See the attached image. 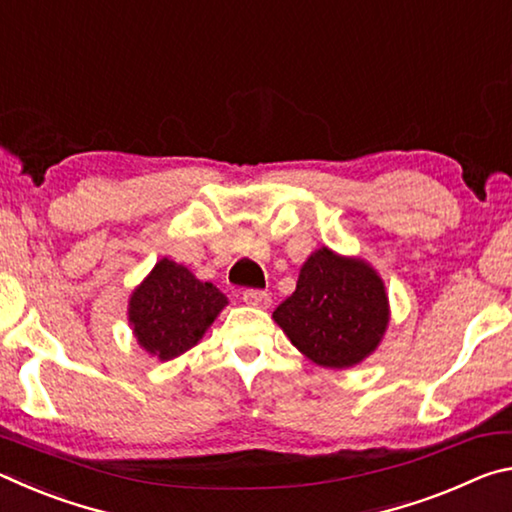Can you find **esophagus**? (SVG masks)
I'll use <instances>...</instances> for the list:
<instances>
[{
  "label": "esophagus",
  "mask_w": 512,
  "mask_h": 512,
  "mask_svg": "<svg viewBox=\"0 0 512 512\" xmlns=\"http://www.w3.org/2000/svg\"><path fill=\"white\" fill-rule=\"evenodd\" d=\"M244 302L250 307L268 309V307H271V296H268L266 291H259V289H246L244 291Z\"/></svg>",
  "instance_id": "1"
}]
</instances>
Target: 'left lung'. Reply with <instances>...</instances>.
I'll return each instance as SVG.
<instances>
[{
    "label": "left lung",
    "instance_id": "1",
    "mask_svg": "<svg viewBox=\"0 0 512 512\" xmlns=\"http://www.w3.org/2000/svg\"><path fill=\"white\" fill-rule=\"evenodd\" d=\"M287 339L316 366H359L391 323L386 284L366 259L320 246L300 266L296 291L273 311Z\"/></svg>",
    "mask_w": 512,
    "mask_h": 512
}]
</instances>
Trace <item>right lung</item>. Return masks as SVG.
<instances>
[{
    "label": "right lung",
    "instance_id": "right-lung-1",
    "mask_svg": "<svg viewBox=\"0 0 512 512\" xmlns=\"http://www.w3.org/2000/svg\"><path fill=\"white\" fill-rule=\"evenodd\" d=\"M228 307V298L187 266L162 257L128 298V325L140 348L158 361L192 350Z\"/></svg>",
    "mask_w": 512,
    "mask_h": 512
}]
</instances>
